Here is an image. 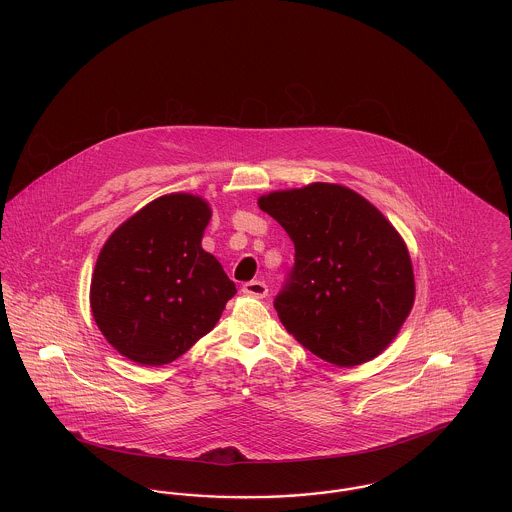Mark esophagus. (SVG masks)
Masks as SVG:
<instances>
[{
    "label": "esophagus",
    "instance_id": "34e87169",
    "mask_svg": "<svg viewBox=\"0 0 512 512\" xmlns=\"http://www.w3.org/2000/svg\"><path fill=\"white\" fill-rule=\"evenodd\" d=\"M242 292H244L247 297L263 299V297H265V295L268 293V286L265 284V282H261V280H251V282L244 284Z\"/></svg>",
    "mask_w": 512,
    "mask_h": 512
}]
</instances>
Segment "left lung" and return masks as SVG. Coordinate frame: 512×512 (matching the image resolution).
<instances>
[{
  "mask_svg": "<svg viewBox=\"0 0 512 512\" xmlns=\"http://www.w3.org/2000/svg\"><path fill=\"white\" fill-rule=\"evenodd\" d=\"M257 203L295 245L274 299L286 330L332 365L378 357L414 303L413 263L390 220L363 195L326 182L270 192Z\"/></svg>",
  "mask_w": 512,
  "mask_h": 512,
  "instance_id": "obj_1",
  "label": "left lung"
}]
</instances>
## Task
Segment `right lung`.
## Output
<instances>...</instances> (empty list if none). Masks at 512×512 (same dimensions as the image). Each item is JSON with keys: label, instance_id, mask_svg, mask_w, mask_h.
<instances>
[{"label": "right lung", "instance_id": "right-lung-1", "mask_svg": "<svg viewBox=\"0 0 512 512\" xmlns=\"http://www.w3.org/2000/svg\"><path fill=\"white\" fill-rule=\"evenodd\" d=\"M209 203L161 195L99 251L90 307L101 334L138 365H169L215 328L236 284L201 247Z\"/></svg>", "mask_w": 512, "mask_h": 512}]
</instances>
